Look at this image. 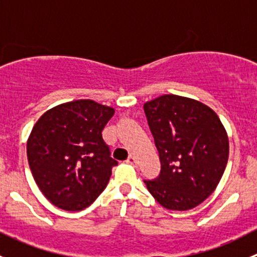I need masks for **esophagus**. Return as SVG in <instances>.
<instances>
[{
	"label": "esophagus",
	"instance_id": "34e87169",
	"mask_svg": "<svg viewBox=\"0 0 257 257\" xmlns=\"http://www.w3.org/2000/svg\"><path fill=\"white\" fill-rule=\"evenodd\" d=\"M126 162H128L129 164H132V165L137 164V159H136V157H134V155H129L128 159H126Z\"/></svg>",
	"mask_w": 257,
	"mask_h": 257
}]
</instances>
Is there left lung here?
<instances>
[{
    "label": "left lung",
    "mask_w": 257,
    "mask_h": 257,
    "mask_svg": "<svg viewBox=\"0 0 257 257\" xmlns=\"http://www.w3.org/2000/svg\"><path fill=\"white\" fill-rule=\"evenodd\" d=\"M159 152V177L144 180L155 200L169 210L193 209L216 189L227 164L229 138L208 105L175 94L144 104Z\"/></svg>",
    "instance_id": "left-lung-1"
}]
</instances>
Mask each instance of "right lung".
<instances>
[{"label": "right lung", "mask_w": 257, "mask_h": 257, "mask_svg": "<svg viewBox=\"0 0 257 257\" xmlns=\"http://www.w3.org/2000/svg\"><path fill=\"white\" fill-rule=\"evenodd\" d=\"M114 109L90 99L63 103L43 114L27 141L33 179L59 209L79 211L107 186L112 168L102 131Z\"/></svg>", "instance_id": "right-lung-1"}]
</instances>
